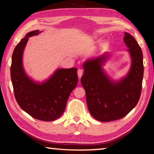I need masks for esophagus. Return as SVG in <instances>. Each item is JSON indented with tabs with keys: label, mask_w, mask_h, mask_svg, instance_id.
Segmentation results:
<instances>
[{
	"label": "esophagus",
	"mask_w": 154,
	"mask_h": 154,
	"mask_svg": "<svg viewBox=\"0 0 154 154\" xmlns=\"http://www.w3.org/2000/svg\"><path fill=\"white\" fill-rule=\"evenodd\" d=\"M83 74V70H82V69H79V70H78L77 75H78V77H79V79H80L81 77H82Z\"/></svg>",
	"instance_id": "1"
}]
</instances>
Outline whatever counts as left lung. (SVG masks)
I'll return each mask as SVG.
<instances>
[{
    "label": "left lung",
    "mask_w": 154,
    "mask_h": 154,
    "mask_svg": "<svg viewBox=\"0 0 154 154\" xmlns=\"http://www.w3.org/2000/svg\"><path fill=\"white\" fill-rule=\"evenodd\" d=\"M124 41L132 64L128 73L118 82L111 79L103 69L109 54L89 59L83 64L84 73L81 82L85 91L88 108L98 121L106 122L124 118L140 98L144 71L142 50L129 33H124Z\"/></svg>",
    "instance_id": "1"
}]
</instances>
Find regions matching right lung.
<instances>
[{
  "label": "right lung",
  "instance_id": "add662e5",
  "mask_svg": "<svg viewBox=\"0 0 154 154\" xmlns=\"http://www.w3.org/2000/svg\"><path fill=\"white\" fill-rule=\"evenodd\" d=\"M40 32L36 30L27 33L15 48L11 78L15 98L21 109L36 119L50 122L64 113L68 98L77 85V69H59L43 83L31 79L23 68V52L29 37Z\"/></svg>",
  "mask_w": 154,
  "mask_h": 154
}]
</instances>
